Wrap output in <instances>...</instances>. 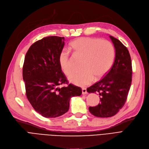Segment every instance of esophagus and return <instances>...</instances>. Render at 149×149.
Returning a JSON list of instances; mask_svg holds the SVG:
<instances>
[{
    "label": "esophagus",
    "mask_w": 149,
    "mask_h": 149,
    "mask_svg": "<svg viewBox=\"0 0 149 149\" xmlns=\"http://www.w3.org/2000/svg\"><path fill=\"white\" fill-rule=\"evenodd\" d=\"M87 93H88V92H87V89L86 88L82 89V94L84 95V94H86Z\"/></svg>",
    "instance_id": "1"
}]
</instances>
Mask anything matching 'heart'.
<instances>
[{
    "label": "heart",
    "mask_w": 149,
    "mask_h": 149,
    "mask_svg": "<svg viewBox=\"0 0 149 149\" xmlns=\"http://www.w3.org/2000/svg\"><path fill=\"white\" fill-rule=\"evenodd\" d=\"M70 46L76 54L84 57L82 63L83 70L69 76L71 83L79 86H87L94 79L98 80L103 78L111 67L115 58V49L109 40L83 37L74 40ZM58 61L66 75L73 72L74 67L68 50L61 51Z\"/></svg>",
    "instance_id": "b5f03b06"
}]
</instances>
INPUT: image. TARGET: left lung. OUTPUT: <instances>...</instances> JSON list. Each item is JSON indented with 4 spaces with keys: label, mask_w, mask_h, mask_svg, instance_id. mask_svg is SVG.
Segmentation results:
<instances>
[{
    "label": "left lung",
    "mask_w": 149,
    "mask_h": 149,
    "mask_svg": "<svg viewBox=\"0 0 149 149\" xmlns=\"http://www.w3.org/2000/svg\"><path fill=\"white\" fill-rule=\"evenodd\" d=\"M115 49V59L110 70L99 82L87 89L89 93L99 94L100 103L89 107L97 117L115 115L124 106L132 82V63L129 51L118 39L110 36Z\"/></svg>",
    "instance_id": "8db88e82"
}]
</instances>
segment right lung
<instances>
[{"label": "right lung", "mask_w": 149, "mask_h": 149, "mask_svg": "<svg viewBox=\"0 0 149 149\" xmlns=\"http://www.w3.org/2000/svg\"><path fill=\"white\" fill-rule=\"evenodd\" d=\"M65 38L49 36L31 45L25 55L23 78L26 97L33 109L45 118H56L69 110L71 97L79 96L81 88L68 82L61 71L58 57Z\"/></svg>", "instance_id": "1"}]
</instances>
